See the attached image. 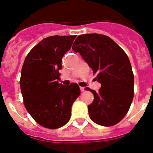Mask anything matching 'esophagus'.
I'll use <instances>...</instances> for the list:
<instances>
[{
    "instance_id": "1",
    "label": "esophagus",
    "mask_w": 153,
    "mask_h": 153,
    "mask_svg": "<svg viewBox=\"0 0 153 153\" xmlns=\"http://www.w3.org/2000/svg\"><path fill=\"white\" fill-rule=\"evenodd\" d=\"M80 89H81V91H84V87H82V86H81V87H80Z\"/></svg>"
}]
</instances>
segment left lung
<instances>
[{
  "mask_svg": "<svg viewBox=\"0 0 153 153\" xmlns=\"http://www.w3.org/2000/svg\"><path fill=\"white\" fill-rule=\"evenodd\" d=\"M72 50L79 53L101 83L88 105L91 120L102 126H113L127 114L134 95V75L125 51L109 36L88 33L78 36Z\"/></svg>",
  "mask_w": 153,
  "mask_h": 153,
  "instance_id": "obj_1",
  "label": "left lung"
}]
</instances>
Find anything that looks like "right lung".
<instances>
[{"instance_id":"add662e5","label":"right lung","mask_w":153,"mask_h":153,"mask_svg":"<svg viewBox=\"0 0 153 153\" xmlns=\"http://www.w3.org/2000/svg\"><path fill=\"white\" fill-rule=\"evenodd\" d=\"M76 36H51L42 40L25 57L20 76L24 105L41 126L56 129L68 123L71 107L81 94L77 83H59L62 59Z\"/></svg>"}]
</instances>
